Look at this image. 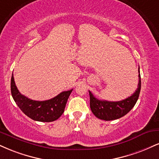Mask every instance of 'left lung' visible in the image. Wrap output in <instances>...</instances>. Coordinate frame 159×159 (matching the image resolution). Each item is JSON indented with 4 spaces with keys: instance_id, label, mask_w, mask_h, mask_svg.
<instances>
[{
    "instance_id": "8db88e82",
    "label": "left lung",
    "mask_w": 159,
    "mask_h": 159,
    "mask_svg": "<svg viewBox=\"0 0 159 159\" xmlns=\"http://www.w3.org/2000/svg\"><path fill=\"white\" fill-rule=\"evenodd\" d=\"M139 84L135 92L131 96L120 101H108L97 99L90 91L89 105L93 113L99 119L112 121L120 118L127 114L136 104L141 91V75L139 66Z\"/></svg>"
}]
</instances>
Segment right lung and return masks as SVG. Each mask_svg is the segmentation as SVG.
I'll return each mask as SVG.
<instances>
[{
  "instance_id": "obj_1",
  "label": "right lung",
  "mask_w": 159,
  "mask_h": 159,
  "mask_svg": "<svg viewBox=\"0 0 159 159\" xmlns=\"http://www.w3.org/2000/svg\"><path fill=\"white\" fill-rule=\"evenodd\" d=\"M72 89L61 93L47 101H34L20 94L15 85L13 74L11 78V93L15 102L24 113L34 121H54L61 117Z\"/></svg>"
}]
</instances>
